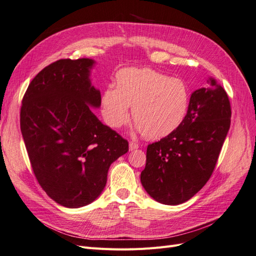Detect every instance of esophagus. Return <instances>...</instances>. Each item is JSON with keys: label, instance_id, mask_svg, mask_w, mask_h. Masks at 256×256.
Here are the masks:
<instances>
[{"label": "esophagus", "instance_id": "obj_1", "mask_svg": "<svg viewBox=\"0 0 256 256\" xmlns=\"http://www.w3.org/2000/svg\"><path fill=\"white\" fill-rule=\"evenodd\" d=\"M138 148V145L136 143H134V142L129 143V150H134Z\"/></svg>", "mask_w": 256, "mask_h": 256}]
</instances>
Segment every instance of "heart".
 <instances>
[{
  "mask_svg": "<svg viewBox=\"0 0 256 256\" xmlns=\"http://www.w3.org/2000/svg\"><path fill=\"white\" fill-rule=\"evenodd\" d=\"M190 102L186 83L150 68H126L116 76L114 88L102 98V113L108 126L120 128L128 120L134 130L152 140L164 138L180 127Z\"/></svg>",
  "mask_w": 256,
  "mask_h": 256,
  "instance_id": "1",
  "label": "heart"
}]
</instances>
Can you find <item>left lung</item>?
<instances>
[{"label": "left lung", "instance_id": "left-lung-1", "mask_svg": "<svg viewBox=\"0 0 256 256\" xmlns=\"http://www.w3.org/2000/svg\"><path fill=\"white\" fill-rule=\"evenodd\" d=\"M230 115L226 92L214 79L192 92L180 127L147 147L141 182L154 200L180 205L204 187L228 132Z\"/></svg>", "mask_w": 256, "mask_h": 256}]
</instances>
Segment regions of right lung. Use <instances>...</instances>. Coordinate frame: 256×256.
Listing matches in <instances>:
<instances>
[{
	"label": "right lung",
	"mask_w": 256,
	"mask_h": 256,
	"mask_svg": "<svg viewBox=\"0 0 256 256\" xmlns=\"http://www.w3.org/2000/svg\"><path fill=\"white\" fill-rule=\"evenodd\" d=\"M92 58L58 60L30 83L20 128L38 182L58 204L86 206L102 194L108 171L128 152V142L100 122L102 104L92 84Z\"/></svg>",
	"instance_id": "1"
}]
</instances>
